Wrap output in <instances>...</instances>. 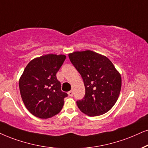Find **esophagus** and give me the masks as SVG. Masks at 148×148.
I'll return each mask as SVG.
<instances>
[{
  "label": "esophagus",
  "instance_id": "obj_1",
  "mask_svg": "<svg viewBox=\"0 0 148 148\" xmlns=\"http://www.w3.org/2000/svg\"><path fill=\"white\" fill-rule=\"evenodd\" d=\"M68 96H70V97L73 96V91H68Z\"/></svg>",
  "mask_w": 148,
  "mask_h": 148
}]
</instances>
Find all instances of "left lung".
Returning a JSON list of instances; mask_svg holds the SVG:
<instances>
[{
  "label": "left lung",
  "mask_w": 148,
  "mask_h": 148,
  "mask_svg": "<svg viewBox=\"0 0 148 148\" xmlns=\"http://www.w3.org/2000/svg\"><path fill=\"white\" fill-rule=\"evenodd\" d=\"M71 63L83 78L85 87L83 99L76 102L88 116L106 113L115 105L121 88V77L106 56L87 50L68 55Z\"/></svg>",
  "instance_id": "8db88e82"
}]
</instances>
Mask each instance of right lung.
Masks as SVG:
<instances>
[{
	"label": "right lung",
	"instance_id": "obj_1",
	"mask_svg": "<svg viewBox=\"0 0 148 148\" xmlns=\"http://www.w3.org/2000/svg\"><path fill=\"white\" fill-rule=\"evenodd\" d=\"M64 55L36 57L28 63L19 80L20 92L28 111L35 117L48 119L62 109L66 93L61 90L56 74L64 62Z\"/></svg>",
	"mask_w": 148,
	"mask_h": 148
}]
</instances>
